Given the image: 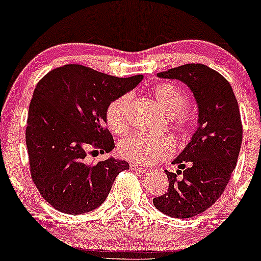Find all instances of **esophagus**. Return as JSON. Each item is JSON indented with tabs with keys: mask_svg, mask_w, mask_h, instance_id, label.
Returning a JSON list of instances; mask_svg holds the SVG:
<instances>
[{
	"mask_svg": "<svg viewBox=\"0 0 261 261\" xmlns=\"http://www.w3.org/2000/svg\"><path fill=\"white\" fill-rule=\"evenodd\" d=\"M130 168L133 170H137V172H140V173H147L148 172L147 168H145V167H141V166H139V164H131Z\"/></svg>",
	"mask_w": 261,
	"mask_h": 261,
	"instance_id": "1",
	"label": "esophagus"
}]
</instances>
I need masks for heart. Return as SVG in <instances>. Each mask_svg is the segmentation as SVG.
<instances>
[{"mask_svg": "<svg viewBox=\"0 0 261 261\" xmlns=\"http://www.w3.org/2000/svg\"><path fill=\"white\" fill-rule=\"evenodd\" d=\"M152 92L158 106L169 115L170 127L182 136L190 134L195 124V115L185 109L189 100L180 87L173 83H160ZM131 100L133 94L126 93L108 106L106 120L112 133L120 135L126 130ZM174 149L175 146L170 137L131 134L120 140L118 151L125 160L139 166H149L170 157Z\"/></svg>", "mask_w": 261, "mask_h": 261, "instance_id": "1", "label": "heart"}]
</instances>
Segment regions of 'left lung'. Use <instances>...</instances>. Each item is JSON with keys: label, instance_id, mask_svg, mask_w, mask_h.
<instances>
[{"label": "left lung", "instance_id": "1", "mask_svg": "<svg viewBox=\"0 0 261 261\" xmlns=\"http://www.w3.org/2000/svg\"><path fill=\"white\" fill-rule=\"evenodd\" d=\"M157 76L185 83L199 107L197 130L173 161L179 169L166 170L168 190L153 199L163 214L189 218L211 207L228 184L243 137L241 113L228 81L208 66L188 64Z\"/></svg>", "mask_w": 261, "mask_h": 261}]
</instances>
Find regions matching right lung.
<instances>
[{
    "mask_svg": "<svg viewBox=\"0 0 261 261\" xmlns=\"http://www.w3.org/2000/svg\"><path fill=\"white\" fill-rule=\"evenodd\" d=\"M142 79L65 65L39 81L29 106L25 142L33 181L54 208L70 215L93 211L106 201L119 173L128 169L127 162L113 157L94 164L86 157L115 147L106 126L107 108Z\"/></svg>",
    "mask_w": 261,
    "mask_h": 261,
    "instance_id": "obj_1",
    "label": "right lung"
}]
</instances>
